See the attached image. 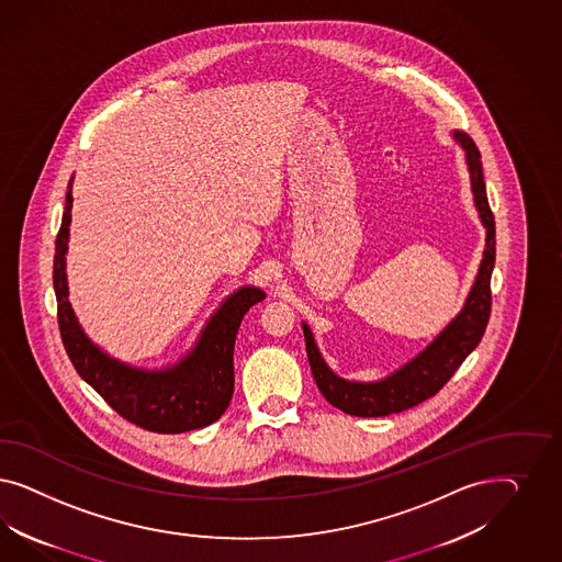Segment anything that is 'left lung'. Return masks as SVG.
<instances>
[{"mask_svg": "<svg viewBox=\"0 0 562 562\" xmlns=\"http://www.w3.org/2000/svg\"><path fill=\"white\" fill-rule=\"evenodd\" d=\"M453 136L465 150L477 212L486 226V249L477 270L476 282L456 322L447 325L441 336L432 341L423 355H418L397 373L376 383H352L331 373L315 346L311 329L303 324L306 357L319 392L324 393L325 400L331 406L350 416H360V418L390 416V414L414 408L428 397L437 395L441 392L442 385L460 369L461 362L476 348L486 331V325L491 319V305H493L491 276H493L494 256H496L493 210L486 198L482 160H480V150L474 139L461 132H456Z\"/></svg>", "mask_w": 562, "mask_h": 562, "instance_id": "1", "label": "left lung"}]
</instances>
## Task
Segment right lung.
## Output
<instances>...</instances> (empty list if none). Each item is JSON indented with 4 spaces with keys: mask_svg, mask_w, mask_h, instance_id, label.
Segmentation results:
<instances>
[{
    "mask_svg": "<svg viewBox=\"0 0 562 562\" xmlns=\"http://www.w3.org/2000/svg\"><path fill=\"white\" fill-rule=\"evenodd\" d=\"M71 200L69 181L66 210L55 238L53 289L57 296L59 334L71 364L121 418L139 428L177 435L216 423L235 392L233 352L238 325L266 294L247 286L228 296L210 319L195 350L177 367L158 373L130 369L90 344L69 306L64 256L68 249Z\"/></svg>",
    "mask_w": 562,
    "mask_h": 562,
    "instance_id": "obj_1",
    "label": "right lung"
}]
</instances>
